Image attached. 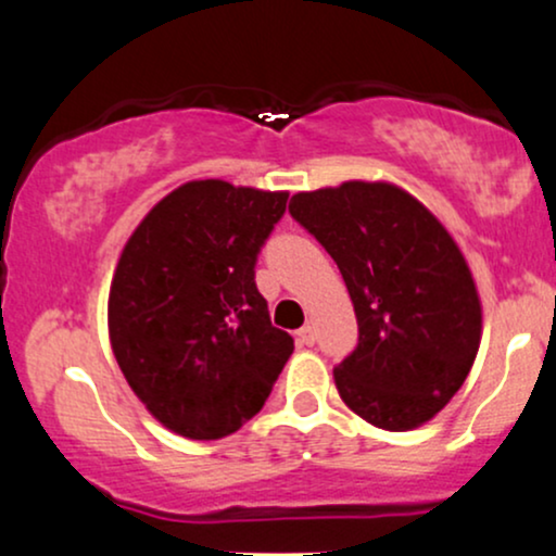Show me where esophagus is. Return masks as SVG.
<instances>
[{
	"label": "esophagus",
	"instance_id": "esophagus-1",
	"mask_svg": "<svg viewBox=\"0 0 556 556\" xmlns=\"http://www.w3.org/2000/svg\"><path fill=\"white\" fill-rule=\"evenodd\" d=\"M295 339H298V344L313 346L316 344V329H313V326H303V329L295 333Z\"/></svg>",
	"mask_w": 556,
	"mask_h": 556
}]
</instances>
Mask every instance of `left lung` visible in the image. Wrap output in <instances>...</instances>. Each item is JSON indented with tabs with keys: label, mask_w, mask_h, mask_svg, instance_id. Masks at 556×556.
<instances>
[{
	"label": "left lung",
	"mask_w": 556,
	"mask_h": 556,
	"mask_svg": "<svg viewBox=\"0 0 556 556\" xmlns=\"http://www.w3.org/2000/svg\"><path fill=\"white\" fill-rule=\"evenodd\" d=\"M290 214L329 251L359 339L333 367L339 396L380 430L430 422L469 376L481 303L464 253L422 202L393 184L300 191Z\"/></svg>",
	"instance_id": "left-lung-1"
}]
</instances>
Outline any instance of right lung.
Returning a JSON list of instances; mask_svg holds the SVG:
<instances>
[{"label": "right lung", "mask_w": 556, "mask_h": 556, "mask_svg": "<svg viewBox=\"0 0 556 556\" xmlns=\"http://www.w3.org/2000/svg\"><path fill=\"white\" fill-rule=\"evenodd\" d=\"M285 206L287 191L189 180L126 240L109 295L113 354L152 417L184 438L240 430L295 350L256 287Z\"/></svg>", "instance_id": "add662e5"}]
</instances>
